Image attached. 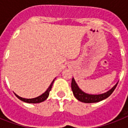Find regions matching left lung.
Masks as SVG:
<instances>
[{
    "instance_id": "obj_1",
    "label": "left lung",
    "mask_w": 128,
    "mask_h": 128,
    "mask_svg": "<svg viewBox=\"0 0 128 128\" xmlns=\"http://www.w3.org/2000/svg\"><path fill=\"white\" fill-rule=\"evenodd\" d=\"M118 83L112 89H110L108 92L104 94H98V95L97 94L95 95V94H89L85 93L78 87L74 78H72L71 88H72V90L73 92L74 96L78 100L82 102H84V103H96V102H100L109 97L116 89Z\"/></svg>"
}]
</instances>
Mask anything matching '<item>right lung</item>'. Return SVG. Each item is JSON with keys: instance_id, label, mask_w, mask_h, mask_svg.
Wrapping results in <instances>:
<instances>
[{"instance_id": "right-lung-1", "label": "right lung", "mask_w": 128, "mask_h": 128, "mask_svg": "<svg viewBox=\"0 0 128 128\" xmlns=\"http://www.w3.org/2000/svg\"><path fill=\"white\" fill-rule=\"evenodd\" d=\"M54 82V80L52 82V83L50 84V86L48 87V88L46 90V91L43 93L42 95L39 96L38 97L34 98H31V99H26V98H21L20 96H18V95H16V94H14L16 96L18 99H20L22 101L24 102H26V103H30V104H36V103H40V102H42L44 100H46L47 98H48V96H49V93H50V91L52 89V85H53V83Z\"/></svg>"}]
</instances>
